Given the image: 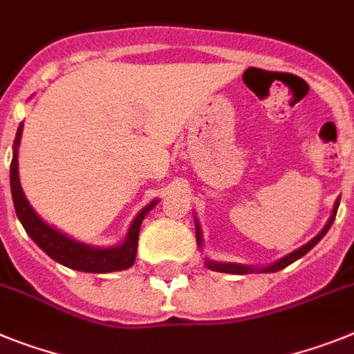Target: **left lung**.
<instances>
[{
    "instance_id": "1",
    "label": "left lung",
    "mask_w": 354,
    "mask_h": 354,
    "mask_svg": "<svg viewBox=\"0 0 354 354\" xmlns=\"http://www.w3.org/2000/svg\"><path fill=\"white\" fill-rule=\"evenodd\" d=\"M338 204H340V198H337V201H335L333 213H331V216H329V220L326 222L324 227H322V231L319 232L315 238H312V240L308 241V243H304L303 247H299V249H295L294 252H290V254L283 256V258L277 259V261H274V263L265 265V267H254V265L227 263V261L223 263V261H213V259L206 258V267L209 268V270L225 272V274H252V272H259V274H268V272H277V270H281V268L288 267L290 263H294V261H297L299 258H303L306 252H310V250H312L313 247H315L317 243L322 240V238H324V234L329 231L331 223H333L335 216H337ZM195 236H197V245L202 247L204 240H202V229H201V223H198L197 218H195Z\"/></svg>"
}]
</instances>
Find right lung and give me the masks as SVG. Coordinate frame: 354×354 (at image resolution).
I'll use <instances>...</instances> for the list:
<instances>
[{
    "label": "right lung",
    "instance_id": "obj_1",
    "mask_svg": "<svg viewBox=\"0 0 354 354\" xmlns=\"http://www.w3.org/2000/svg\"><path fill=\"white\" fill-rule=\"evenodd\" d=\"M21 136H23V123H19L14 140V150H12L10 162V189L12 198H14V207L19 222L23 223L26 234L32 238L39 247H41L51 259L57 263L64 265L68 268L80 272H93V274H107V272H118L131 268L136 261V252H138V238H140V229L143 218L156 207L159 201H152L143 207L132 220L125 240L120 245L113 247H95L87 245L82 241L73 240L71 236L60 232L53 225L46 223L39 216L30 202L26 201L25 192L19 183V168H17V150H19Z\"/></svg>",
    "mask_w": 354,
    "mask_h": 354
}]
</instances>
